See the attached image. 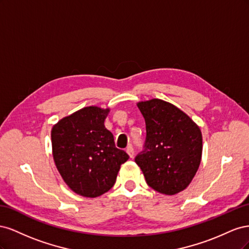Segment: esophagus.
Masks as SVG:
<instances>
[{"mask_svg": "<svg viewBox=\"0 0 249 249\" xmlns=\"http://www.w3.org/2000/svg\"><path fill=\"white\" fill-rule=\"evenodd\" d=\"M125 152L127 153V155L130 156V158H133L134 157V148L132 145H129L126 148H125Z\"/></svg>", "mask_w": 249, "mask_h": 249, "instance_id": "obj_1", "label": "esophagus"}]
</instances>
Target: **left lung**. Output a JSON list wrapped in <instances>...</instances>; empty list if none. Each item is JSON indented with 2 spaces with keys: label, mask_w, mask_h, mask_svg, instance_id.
<instances>
[{
  "label": "left lung",
  "mask_w": 249,
  "mask_h": 249,
  "mask_svg": "<svg viewBox=\"0 0 249 249\" xmlns=\"http://www.w3.org/2000/svg\"><path fill=\"white\" fill-rule=\"evenodd\" d=\"M145 119L144 150L135 158L146 183L157 192L185 190L199 167L202 136L199 126L175 105L159 99L139 102Z\"/></svg>",
  "instance_id": "left-lung-1"
}]
</instances>
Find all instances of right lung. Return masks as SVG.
I'll return each instance as SVG.
<instances>
[{
  "mask_svg": "<svg viewBox=\"0 0 249 249\" xmlns=\"http://www.w3.org/2000/svg\"><path fill=\"white\" fill-rule=\"evenodd\" d=\"M110 109L85 107L63 117L51 132L53 158L65 184L81 196L97 197L115 184L124 150L104 123Z\"/></svg>",
  "mask_w": 249,
  "mask_h": 249,
  "instance_id": "obj_1",
  "label": "right lung"
}]
</instances>
